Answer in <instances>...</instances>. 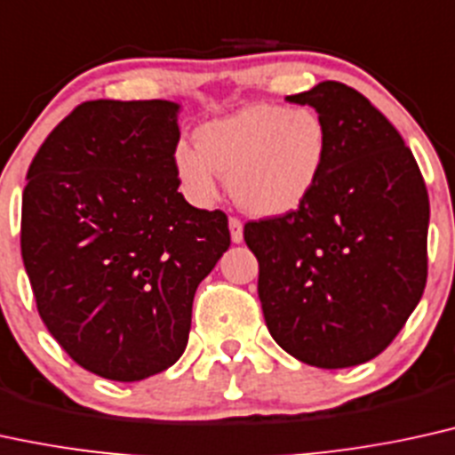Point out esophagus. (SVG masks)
I'll return each mask as SVG.
<instances>
[{
    "label": "esophagus",
    "instance_id": "obj_1",
    "mask_svg": "<svg viewBox=\"0 0 455 455\" xmlns=\"http://www.w3.org/2000/svg\"><path fill=\"white\" fill-rule=\"evenodd\" d=\"M228 228H231L233 243H242L243 242V224H242V220L231 216V218H228Z\"/></svg>",
    "mask_w": 455,
    "mask_h": 455
}]
</instances>
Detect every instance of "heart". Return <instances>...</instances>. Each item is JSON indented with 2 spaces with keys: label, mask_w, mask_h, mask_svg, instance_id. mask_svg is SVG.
Instances as JSON below:
<instances>
[{
  "label": "heart",
  "mask_w": 455,
  "mask_h": 455,
  "mask_svg": "<svg viewBox=\"0 0 455 455\" xmlns=\"http://www.w3.org/2000/svg\"><path fill=\"white\" fill-rule=\"evenodd\" d=\"M196 148L180 144L173 167L199 205L218 196L216 173L228 180L245 212L277 216L294 210L320 178L328 152L322 118L309 108L259 103L196 131Z\"/></svg>",
  "instance_id": "b5f03b06"
}]
</instances>
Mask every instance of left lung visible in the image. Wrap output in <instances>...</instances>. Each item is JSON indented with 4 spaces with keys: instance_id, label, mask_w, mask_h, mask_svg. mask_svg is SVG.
<instances>
[{
    "instance_id": "left-lung-1",
    "label": "left lung",
    "mask_w": 455,
    "mask_h": 455,
    "mask_svg": "<svg viewBox=\"0 0 455 455\" xmlns=\"http://www.w3.org/2000/svg\"><path fill=\"white\" fill-rule=\"evenodd\" d=\"M286 100L324 123V167L297 210L248 222L243 239L277 346L346 369L384 352L424 294L428 190L401 133L358 91L326 80Z\"/></svg>"
}]
</instances>
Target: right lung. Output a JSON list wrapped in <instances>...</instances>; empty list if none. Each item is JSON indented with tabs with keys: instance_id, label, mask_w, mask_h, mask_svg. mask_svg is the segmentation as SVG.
<instances>
[{
	"instance_id": "obj_1",
	"label": "right lung",
	"mask_w": 455,
	"mask_h": 455,
	"mask_svg": "<svg viewBox=\"0 0 455 455\" xmlns=\"http://www.w3.org/2000/svg\"><path fill=\"white\" fill-rule=\"evenodd\" d=\"M172 101H84L27 172L20 254L48 332L112 381L184 354L201 280L231 245L222 210L178 193Z\"/></svg>"
}]
</instances>
